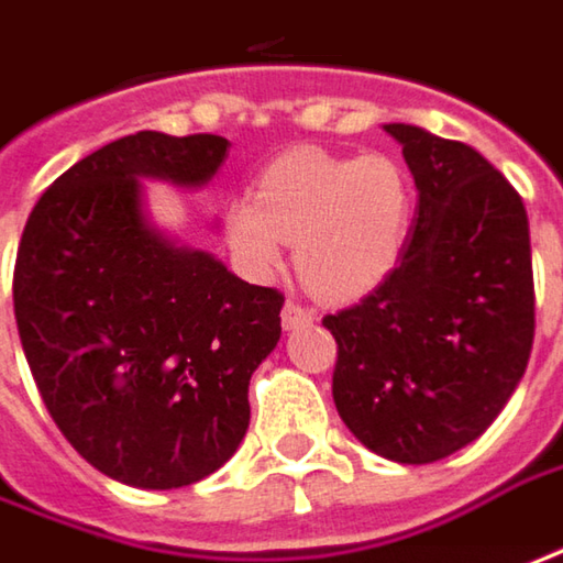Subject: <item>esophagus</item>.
Listing matches in <instances>:
<instances>
[{"mask_svg": "<svg viewBox=\"0 0 563 563\" xmlns=\"http://www.w3.org/2000/svg\"><path fill=\"white\" fill-rule=\"evenodd\" d=\"M280 321L286 330H296V328H306V324H311V321H314V314H311L306 306H299V302H286V306H283Z\"/></svg>", "mask_w": 563, "mask_h": 563, "instance_id": "1", "label": "esophagus"}]
</instances>
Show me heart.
<instances>
[{
	"label": "heart",
	"mask_w": 563,
	"mask_h": 563,
	"mask_svg": "<svg viewBox=\"0 0 563 563\" xmlns=\"http://www.w3.org/2000/svg\"><path fill=\"white\" fill-rule=\"evenodd\" d=\"M409 220L412 185L394 157L296 151L257 176L252 201L227 208L223 227L249 274H271L283 261V242H296V271L308 289L353 302L390 277Z\"/></svg>",
	"instance_id": "b5f03b06"
}]
</instances>
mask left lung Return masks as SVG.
<instances>
[{
	"mask_svg": "<svg viewBox=\"0 0 563 563\" xmlns=\"http://www.w3.org/2000/svg\"><path fill=\"white\" fill-rule=\"evenodd\" d=\"M416 179V220L390 277L324 318L336 340L333 404L394 463L473 444L523 378L536 333L523 198L470 144L384 125Z\"/></svg>",
	"mask_w": 563,
	"mask_h": 563,
	"instance_id": "obj_1",
	"label": "left lung"
}]
</instances>
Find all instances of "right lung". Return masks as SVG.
<instances>
[{
  "label": "right lung",
  "instance_id": "right-lung-1",
  "mask_svg": "<svg viewBox=\"0 0 563 563\" xmlns=\"http://www.w3.org/2000/svg\"><path fill=\"white\" fill-rule=\"evenodd\" d=\"M220 135L137 132L78 159L27 217L14 321L68 444L103 476L183 488L242 444L249 380L280 340L283 296L179 245L144 208V183L201 188Z\"/></svg>",
  "mask_w": 563,
  "mask_h": 563
}]
</instances>
